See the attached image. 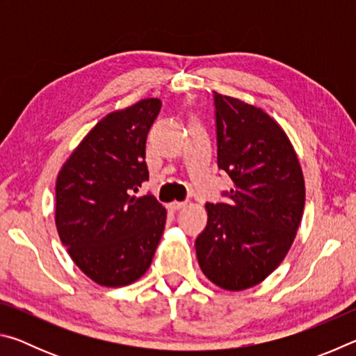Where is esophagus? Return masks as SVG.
<instances>
[{
  "label": "esophagus",
  "instance_id": "esophagus-1",
  "mask_svg": "<svg viewBox=\"0 0 356 356\" xmlns=\"http://www.w3.org/2000/svg\"><path fill=\"white\" fill-rule=\"evenodd\" d=\"M168 207H170L171 210H174V212H176V210H180V209H182V207H185V202H179V201H174V202H171V204H170V206H168Z\"/></svg>",
  "mask_w": 356,
  "mask_h": 356
}]
</instances>
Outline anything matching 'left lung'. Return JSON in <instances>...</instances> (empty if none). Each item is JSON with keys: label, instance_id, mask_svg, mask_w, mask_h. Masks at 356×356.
<instances>
[{"label": "left lung", "instance_id": "1", "mask_svg": "<svg viewBox=\"0 0 356 356\" xmlns=\"http://www.w3.org/2000/svg\"><path fill=\"white\" fill-rule=\"evenodd\" d=\"M218 168L234 186L227 202H207L196 238L202 273L226 291H243L273 272L292 246L305 209L297 154L261 108L213 92Z\"/></svg>", "mask_w": 356, "mask_h": 356}]
</instances>
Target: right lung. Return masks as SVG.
<instances>
[{
    "mask_svg": "<svg viewBox=\"0 0 356 356\" xmlns=\"http://www.w3.org/2000/svg\"><path fill=\"white\" fill-rule=\"evenodd\" d=\"M161 102L144 99L110 113L89 131L56 179L55 221L72 261L100 286H127L147 272L166 209L152 195L146 140Z\"/></svg>",
    "mask_w": 356,
    "mask_h": 356,
    "instance_id": "add662e5",
    "label": "right lung"
}]
</instances>
